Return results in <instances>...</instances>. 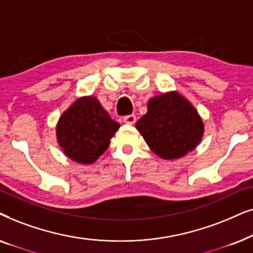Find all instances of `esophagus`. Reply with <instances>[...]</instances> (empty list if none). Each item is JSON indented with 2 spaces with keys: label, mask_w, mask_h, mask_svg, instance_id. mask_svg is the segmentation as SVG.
I'll return each mask as SVG.
<instances>
[{
  "label": "esophagus",
  "mask_w": 253,
  "mask_h": 253,
  "mask_svg": "<svg viewBox=\"0 0 253 253\" xmlns=\"http://www.w3.org/2000/svg\"><path fill=\"white\" fill-rule=\"evenodd\" d=\"M136 121V117L134 114H129V116L124 117V123L127 125H134Z\"/></svg>",
  "instance_id": "esophagus-1"
}]
</instances>
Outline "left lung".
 Returning <instances> with one entry per match:
<instances>
[{
	"instance_id": "8db88e82",
	"label": "left lung",
	"mask_w": 253,
	"mask_h": 253,
	"mask_svg": "<svg viewBox=\"0 0 253 253\" xmlns=\"http://www.w3.org/2000/svg\"><path fill=\"white\" fill-rule=\"evenodd\" d=\"M136 129L148 147L163 160H177L201 142L203 119L195 107L177 91L148 100L147 113L137 120Z\"/></svg>"
}]
</instances>
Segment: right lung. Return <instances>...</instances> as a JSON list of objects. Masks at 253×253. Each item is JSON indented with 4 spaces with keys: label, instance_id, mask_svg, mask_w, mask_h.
Instances as JSON below:
<instances>
[{
    "label": "right lung",
    "instance_id": "add662e5",
    "mask_svg": "<svg viewBox=\"0 0 253 253\" xmlns=\"http://www.w3.org/2000/svg\"><path fill=\"white\" fill-rule=\"evenodd\" d=\"M119 127L96 97L84 96L61 114L56 124V140L70 160L92 164L105 153Z\"/></svg>",
    "mask_w": 253,
    "mask_h": 253
}]
</instances>
